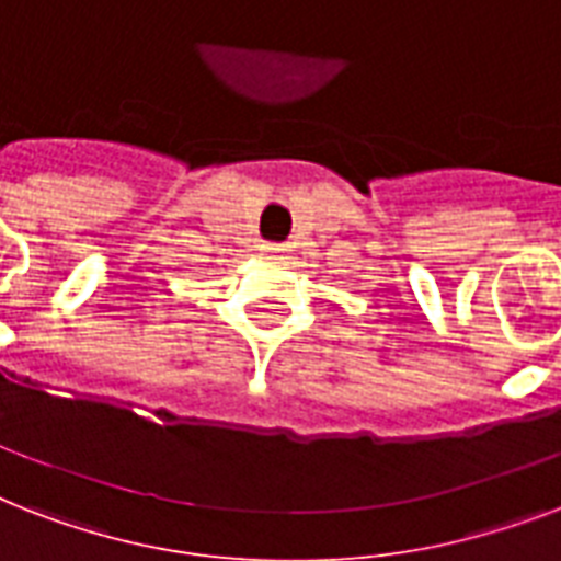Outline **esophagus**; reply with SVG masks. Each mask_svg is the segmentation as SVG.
<instances>
[{"instance_id": "1", "label": "esophagus", "mask_w": 561, "mask_h": 561, "mask_svg": "<svg viewBox=\"0 0 561 561\" xmlns=\"http://www.w3.org/2000/svg\"><path fill=\"white\" fill-rule=\"evenodd\" d=\"M264 253H282L285 250V244H262Z\"/></svg>"}]
</instances>
